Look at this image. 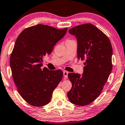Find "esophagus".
I'll use <instances>...</instances> for the list:
<instances>
[{
  "label": "esophagus",
  "instance_id": "34e87169",
  "mask_svg": "<svg viewBox=\"0 0 125 125\" xmlns=\"http://www.w3.org/2000/svg\"><path fill=\"white\" fill-rule=\"evenodd\" d=\"M68 72L67 71H63V75H64V77L65 78H68Z\"/></svg>",
  "mask_w": 125,
  "mask_h": 125
}]
</instances>
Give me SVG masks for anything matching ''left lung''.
<instances>
[{
  "instance_id": "1",
  "label": "left lung",
  "mask_w": 125,
  "mask_h": 125,
  "mask_svg": "<svg viewBox=\"0 0 125 125\" xmlns=\"http://www.w3.org/2000/svg\"><path fill=\"white\" fill-rule=\"evenodd\" d=\"M77 40L78 60L85 61L83 73L68 74L72 87L67 93L73 104L85 106L100 94L113 68V48L109 38L92 24L69 30Z\"/></svg>"
}]
</instances>
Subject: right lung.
<instances>
[{
    "label": "right lung",
    "mask_w": 125,
    "mask_h": 125,
    "mask_svg": "<svg viewBox=\"0 0 125 125\" xmlns=\"http://www.w3.org/2000/svg\"><path fill=\"white\" fill-rule=\"evenodd\" d=\"M67 28L57 29L39 24L24 30L16 40L10 56L12 78L20 95L34 106L50 102L52 93L62 80L63 72L41 68L42 58L49 55Z\"/></svg>",
    "instance_id": "1"
}]
</instances>
